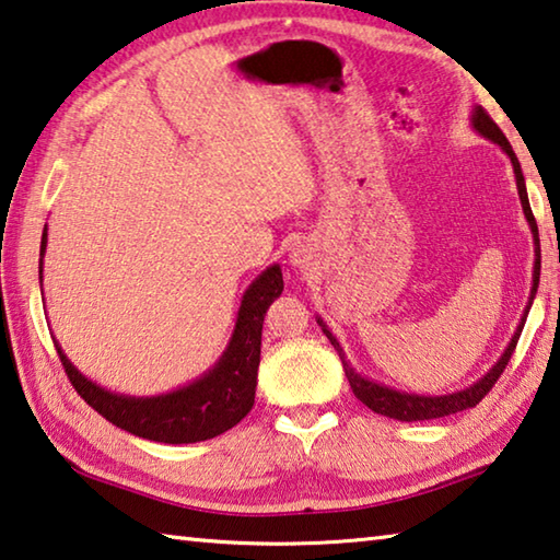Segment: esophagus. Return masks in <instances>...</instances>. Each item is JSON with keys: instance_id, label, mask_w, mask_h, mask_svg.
<instances>
[{"instance_id": "34e87169", "label": "esophagus", "mask_w": 560, "mask_h": 560, "mask_svg": "<svg viewBox=\"0 0 560 560\" xmlns=\"http://www.w3.org/2000/svg\"><path fill=\"white\" fill-rule=\"evenodd\" d=\"M290 265H295L300 270H310L312 268V248L305 243L292 245L290 250Z\"/></svg>"}]
</instances>
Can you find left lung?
Here are the masks:
<instances>
[{"label": "left lung", "instance_id": "left-lung-1", "mask_svg": "<svg viewBox=\"0 0 560 560\" xmlns=\"http://www.w3.org/2000/svg\"><path fill=\"white\" fill-rule=\"evenodd\" d=\"M469 125H472V130L477 135H482L485 140L502 147V152L509 156V162H512L516 189H518V201H522V209H524V215H526V221H528V229H532V235H534V255H536V258H534V275H532V292H528V302H526V307H524L522 322H518V325H516L514 337L509 339V345L502 351V357L497 359V364L489 369L482 378H477L475 384H469L467 388L453 390V394H443V396L410 394V390L390 388L386 384H381V381H376V378H369L364 374H359V371L351 366V361L347 359L345 349H341V345H339V339L331 335V329L327 327V322L322 319V317H317V325L322 327V331H325L327 339L331 341V347L337 349V354L341 359V366H345V374L349 378L351 390H354V396L361 400V404L374 410V413L400 420V423H416V420H433V418L453 416V413H459V410L475 408L479 400H482L489 394V388L497 384V378L502 376V371L506 369L509 359H512V354H514L516 341H518V337H522V329L526 325L528 310H532V305H534V298H536V290H538V278H541V243H538V225H536V219H534V213H532V203H528L522 164H518L516 154L512 150V144H509L504 132L499 130L492 117H489L482 110V105H475L472 107V115H469Z\"/></svg>", "mask_w": 560, "mask_h": 560}]
</instances>
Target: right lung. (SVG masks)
<instances>
[{
    "instance_id": "right-lung-1",
    "label": "right lung",
    "mask_w": 560,
    "mask_h": 560,
    "mask_svg": "<svg viewBox=\"0 0 560 560\" xmlns=\"http://www.w3.org/2000/svg\"><path fill=\"white\" fill-rule=\"evenodd\" d=\"M46 243L48 233L44 229L38 282H44ZM282 288H285L282 270L278 262H272L245 288L231 339L219 361L189 384L166 390V394L127 396L107 390L73 366L56 337L54 345L78 396L113 425L137 438L154 440V443H201L238 425L250 413L255 386H258L262 319L272 302L282 295Z\"/></svg>"
}]
</instances>
